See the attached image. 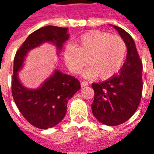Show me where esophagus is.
Segmentation results:
<instances>
[{
  "label": "esophagus",
  "mask_w": 154,
  "mask_h": 154,
  "mask_svg": "<svg viewBox=\"0 0 154 154\" xmlns=\"http://www.w3.org/2000/svg\"><path fill=\"white\" fill-rule=\"evenodd\" d=\"M87 85H88V82H86V81H81V82H80V86H82V87L86 86Z\"/></svg>",
  "instance_id": "34e87169"
}]
</instances>
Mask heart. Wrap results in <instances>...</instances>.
I'll return each mask as SVG.
<instances>
[{
    "instance_id": "1",
    "label": "heart",
    "mask_w": 154,
    "mask_h": 154,
    "mask_svg": "<svg viewBox=\"0 0 154 154\" xmlns=\"http://www.w3.org/2000/svg\"><path fill=\"white\" fill-rule=\"evenodd\" d=\"M127 56V45L118 35L103 31H91L81 35L74 48L64 51V61L69 70L79 74L88 63L91 66L84 72L86 78L107 80L116 74Z\"/></svg>"
}]
</instances>
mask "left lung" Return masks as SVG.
I'll list each match as a JSON object with an SVG mask.
<instances>
[{
  "instance_id": "obj_1",
  "label": "left lung",
  "mask_w": 154,
  "mask_h": 154,
  "mask_svg": "<svg viewBox=\"0 0 154 154\" xmlns=\"http://www.w3.org/2000/svg\"><path fill=\"white\" fill-rule=\"evenodd\" d=\"M127 45V57L120 71L108 80L92 83V114L103 124L116 126L134 114L142 96V62L132 37L113 26Z\"/></svg>"
}]
</instances>
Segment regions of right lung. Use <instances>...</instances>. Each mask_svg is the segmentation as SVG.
Returning a JSON list of instances; mask_svg holds the SVG:
<instances>
[{
	"instance_id": "obj_1",
	"label": "right lung",
	"mask_w": 154,
	"mask_h": 154,
	"mask_svg": "<svg viewBox=\"0 0 154 154\" xmlns=\"http://www.w3.org/2000/svg\"><path fill=\"white\" fill-rule=\"evenodd\" d=\"M67 32V28L54 26L42 27L30 34L15 54L12 77L13 98L26 120L38 128L47 129L62 121L67 112L68 101L80 89V81L56 70L38 89L29 90L19 81L18 71L22 67L27 52L45 42H51L61 50L68 38Z\"/></svg>"
}]
</instances>
